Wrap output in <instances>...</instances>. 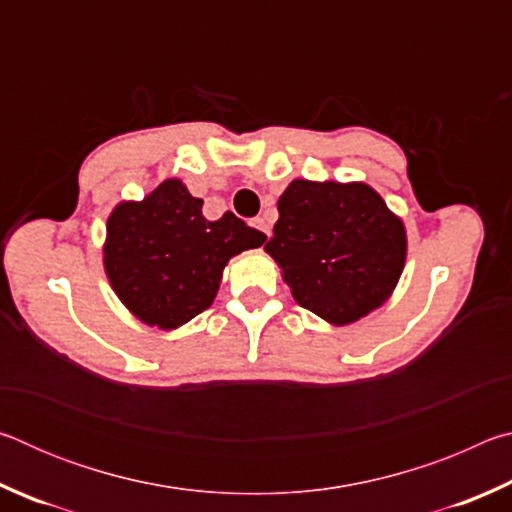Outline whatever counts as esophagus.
I'll list each match as a JSON object with an SVG mask.
<instances>
[{
  "label": "esophagus",
  "instance_id": "1",
  "mask_svg": "<svg viewBox=\"0 0 512 512\" xmlns=\"http://www.w3.org/2000/svg\"><path fill=\"white\" fill-rule=\"evenodd\" d=\"M253 225H255L259 232H264L266 237H271V228H268V223L262 219V216H257V219H253Z\"/></svg>",
  "mask_w": 512,
  "mask_h": 512
}]
</instances>
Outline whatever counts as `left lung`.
Listing matches in <instances>:
<instances>
[{
	"label": "left lung",
	"mask_w": 512,
	"mask_h": 512,
	"mask_svg": "<svg viewBox=\"0 0 512 512\" xmlns=\"http://www.w3.org/2000/svg\"><path fill=\"white\" fill-rule=\"evenodd\" d=\"M266 253L300 307L348 325L395 289L406 257L404 225L368 185L293 180L277 201Z\"/></svg>",
	"instance_id": "8db88e82"
}]
</instances>
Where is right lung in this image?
<instances>
[{
	"label": "right lung",
	"instance_id": "right-lung-1",
	"mask_svg": "<svg viewBox=\"0 0 512 512\" xmlns=\"http://www.w3.org/2000/svg\"><path fill=\"white\" fill-rule=\"evenodd\" d=\"M203 201L180 180H164L142 203H121L108 219L103 262L112 289L149 325L171 329L212 305L223 266L266 241L232 212L203 216Z\"/></svg>",
	"mask_w": 512,
	"mask_h": 512
}]
</instances>
